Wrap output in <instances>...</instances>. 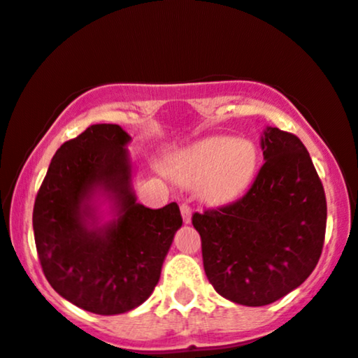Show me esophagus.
<instances>
[{
    "instance_id": "esophagus-1",
    "label": "esophagus",
    "mask_w": 358,
    "mask_h": 358,
    "mask_svg": "<svg viewBox=\"0 0 358 358\" xmlns=\"http://www.w3.org/2000/svg\"><path fill=\"white\" fill-rule=\"evenodd\" d=\"M180 212H182V217H183L185 223L192 222V206L190 205L182 203V205H180Z\"/></svg>"
}]
</instances>
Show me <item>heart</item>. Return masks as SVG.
I'll return each instance as SVG.
<instances>
[{"instance_id": "1", "label": "heart", "mask_w": 358, "mask_h": 358, "mask_svg": "<svg viewBox=\"0 0 358 358\" xmlns=\"http://www.w3.org/2000/svg\"><path fill=\"white\" fill-rule=\"evenodd\" d=\"M257 146L245 138L210 136L171 158L170 171L180 183H200L210 203H227L247 190L257 171Z\"/></svg>"}]
</instances>
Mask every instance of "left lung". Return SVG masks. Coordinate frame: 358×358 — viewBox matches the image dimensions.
Returning a JSON list of instances; mask_svg holds the SVG:
<instances>
[{"instance_id": "obj_1", "label": "left lung", "mask_w": 358, "mask_h": 358, "mask_svg": "<svg viewBox=\"0 0 358 358\" xmlns=\"http://www.w3.org/2000/svg\"><path fill=\"white\" fill-rule=\"evenodd\" d=\"M265 163L242 198L193 213L206 278L231 302L262 307L300 287L322 255L324 185L299 136L268 127Z\"/></svg>"}]
</instances>
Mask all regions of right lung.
Masks as SVG:
<instances>
[{
    "instance_id": "right-lung-1",
    "label": "right lung",
    "mask_w": 358,
    "mask_h": 358,
    "mask_svg": "<svg viewBox=\"0 0 358 358\" xmlns=\"http://www.w3.org/2000/svg\"><path fill=\"white\" fill-rule=\"evenodd\" d=\"M118 124H92L55 153L33 208L38 258L50 285L86 312L116 315L141 305L160 280L162 265L182 227L178 205L152 210L136 203ZM100 187L114 198L113 222L94 227L89 203Z\"/></svg>"
}]
</instances>
